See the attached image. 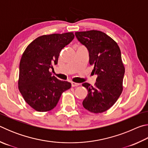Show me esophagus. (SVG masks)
Segmentation results:
<instances>
[{
  "label": "esophagus",
  "instance_id": "esophagus-1",
  "mask_svg": "<svg viewBox=\"0 0 148 148\" xmlns=\"http://www.w3.org/2000/svg\"><path fill=\"white\" fill-rule=\"evenodd\" d=\"M71 84H72V87H77V86H79V84L76 83V82H72Z\"/></svg>",
  "mask_w": 148,
  "mask_h": 148
}]
</instances>
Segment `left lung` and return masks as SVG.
I'll return each instance as SVG.
<instances>
[{
	"label": "left lung",
	"instance_id": "8db88e82",
	"mask_svg": "<svg viewBox=\"0 0 148 148\" xmlns=\"http://www.w3.org/2000/svg\"><path fill=\"white\" fill-rule=\"evenodd\" d=\"M77 39L89 51V64L97 75L95 86H82L88 91L83 106L92 113H102L116 103L123 91L125 67L117 44L104 32L91 31L76 32Z\"/></svg>",
	"mask_w": 148,
	"mask_h": 148
}]
</instances>
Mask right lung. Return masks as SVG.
Instances as JSON below:
<instances>
[{"label":"right lung","instance_id":"right-lung-1","mask_svg":"<svg viewBox=\"0 0 148 148\" xmlns=\"http://www.w3.org/2000/svg\"><path fill=\"white\" fill-rule=\"evenodd\" d=\"M74 38L73 32L43 35L25 50L19 63L18 88L25 102L38 112L53 109L71 84L61 81L49 71L57 64L62 48Z\"/></svg>","mask_w":148,"mask_h":148}]
</instances>
